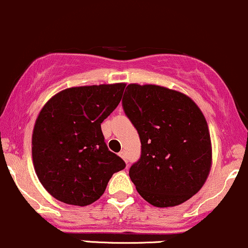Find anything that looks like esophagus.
<instances>
[{
  "label": "esophagus",
  "instance_id": "34e87169",
  "mask_svg": "<svg viewBox=\"0 0 248 248\" xmlns=\"http://www.w3.org/2000/svg\"><path fill=\"white\" fill-rule=\"evenodd\" d=\"M119 156H121L122 159L124 160V161H126V154H125V152H121V153H119Z\"/></svg>",
  "mask_w": 248,
  "mask_h": 248
}]
</instances>
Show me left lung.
<instances>
[{
  "label": "left lung",
  "mask_w": 248,
  "mask_h": 248,
  "mask_svg": "<svg viewBox=\"0 0 248 248\" xmlns=\"http://www.w3.org/2000/svg\"><path fill=\"white\" fill-rule=\"evenodd\" d=\"M123 108L141 140L130 167L136 190L157 208L179 205L201 190L213 163L210 132L197 104L156 85H127Z\"/></svg>",
  "instance_id": "1"
}]
</instances>
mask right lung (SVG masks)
Wrapping results in <instances>:
<instances>
[{
    "mask_svg": "<svg viewBox=\"0 0 248 248\" xmlns=\"http://www.w3.org/2000/svg\"><path fill=\"white\" fill-rule=\"evenodd\" d=\"M125 83L71 87L43 106L32 134L35 174L53 198L86 206L105 192L113 173L125 168L109 152L101 123L121 103Z\"/></svg>",
    "mask_w": 248,
    "mask_h": 248,
    "instance_id": "obj_1",
    "label": "right lung"
}]
</instances>
